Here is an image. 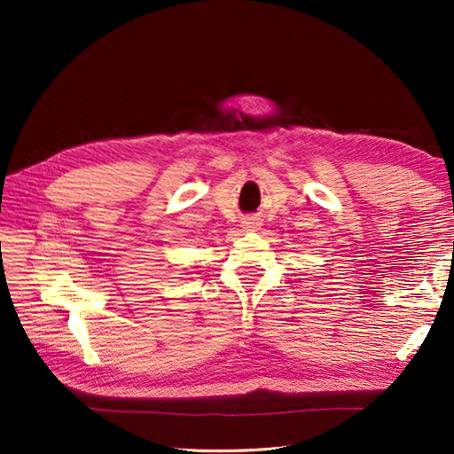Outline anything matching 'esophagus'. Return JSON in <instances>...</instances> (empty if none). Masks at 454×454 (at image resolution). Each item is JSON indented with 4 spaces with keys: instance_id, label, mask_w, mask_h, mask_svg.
Masks as SVG:
<instances>
[{
    "instance_id": "1",
    "label": "esophagus",
    "mask_w": 454,
    "mask_h": 454,
    "mask_svg": "<svg viewBox=\"0 0 454 454\" xmlns=\"http://www.w3.org/2000/svg\"><path fill=\"white\" fill-rule=\"evenodd\" d=\"M242 228L247 230V232H252V230L259 228V222L255 218H244L242 220Z\"/></svg>"
}]
</instances>
